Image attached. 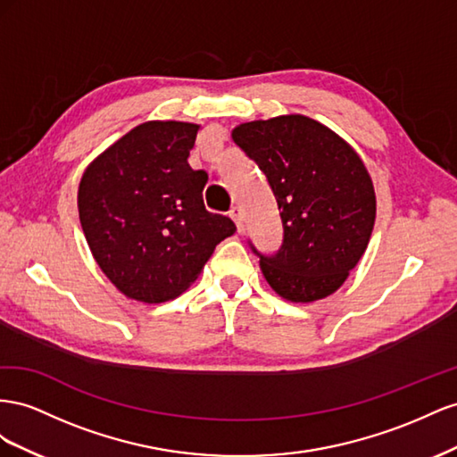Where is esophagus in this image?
Returning <instances> with one entry per match:
<instances>
[{
  "instance_id": "obj_1",
  "label": "esophagus",
  "mask_w": 457,
  "mask_h": 457,
  "mask_svg": "<svg viewBox=\"0 0 457 457\" xmlns=\"http://www.w3.org/2000/svg\"><path fill=\"white\" fill-rule=\"evenodd\" d=\"M229 216H231L233 221H236L237 229L243 231V212H241V208H239V206H233L231 211H229Z\"/></svg>"
}]
</instances>
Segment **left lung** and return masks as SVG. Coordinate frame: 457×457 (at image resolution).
<instances>
[{"instance_id": "8db88e82", "label": "left lung", "mask_w": 457, "mask_h": 457, "mask_svg": "<svg viewBox=\"0 0 457 457\" xmlns=\"http://www.w3.org/2000/svg\"><path fill=\"white\" fill-rule=\"evenodd\" d=\"M276 195L283 245L260 256L268 285L289 303H316L341 287L368 249L377 199L356 149L304 114H281L231 129Z\"/></svg>"}]
</instances>
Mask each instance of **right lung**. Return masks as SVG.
<instances>
[{
  "label": "right lung",
  "mask_w": 457,
  "mask_h": 457,
  "mask_svg": "<svg viewBox=\"0 0 457 457\" xmlns=\"http://www.w3.org/2000/svg\"><path fill=\"white\" fill-rule=\"evenodd\" d=\"M201 124L149 120L91 161L78 186V214L91 254L124 296L159 304L199 278L236 224L208 212L204 170L187 159Z\"/></svg>",
  "instance_id": "add662e5"
}]
</instances>
